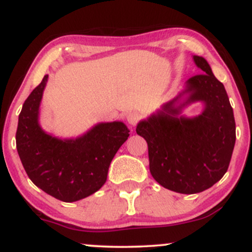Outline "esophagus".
Listing matches in <instances>:
<instances>
[{
  "label": "esophagus",
  "instance_id": "34e87169",
  "mask_svg": "<svg viewBox=\"0 0 252 252\" xmlns=\"http://www.w3.org/2000/svg\"><path fill=\"white\" fill-rule=\"evenodd\" d=\"M140 118H141V115L138 114L137 111L129 112L128 116H126V120H128L129 124H131V126H136L138 121H140Z\"/></svg>",
  "mask_w": 252,
  "mask_h": 252
}]
</instances>
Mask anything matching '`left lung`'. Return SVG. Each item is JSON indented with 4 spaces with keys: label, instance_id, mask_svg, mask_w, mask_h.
<instances>
[{
    "label": "left lung",
    "instance_id": "1",
    "mask_svg": "<svg viewBox=\"0 0 252 252\" xmlns=\"http://www.w3.org/2000/svg\"><path fill=\"white\" fill-rule=\"evenodd\" d=\"M201 74L189 78L184 91L136 126L148 143L150 174L161 186L182 194L212 187L224 176L236 142V123L226 90L206 59L193 56ZM204 104L199 115L187 118L182 109Z\"/></svg>",
    "mask_w": 252,
    "mask_h": 252
}]
</instances>
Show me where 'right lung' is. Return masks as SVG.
Instances as JSON below:
<instances>
[{"label": "right lung", "mask_w": 252, "mask_h": 252, "mask_svg": "<svg viewBox=\"0 0 252 252\" xmlns=\"http://www.w3.org/2000/svg\"><path fill=\"white\" fill-rule=\"evenodd\" d=\"M48 76L32 91L19 115L16 148L35 186L56 199L73 202L96 193L105 184L110 163L128 140L123 122L98 123L77 138H59L39 123L40 104Z\"/></svg>", "instance_id": "add662e5"}]
</instances>
